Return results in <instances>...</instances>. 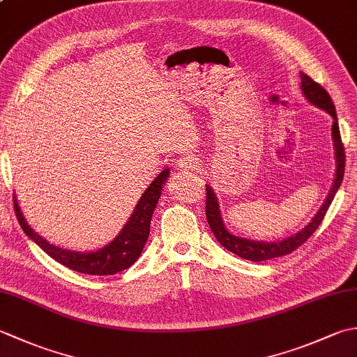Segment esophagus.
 I'll return each mask as SVG.
<instances>
[{"mask_svg":"<svg viewBox=\"0 0 357 357\" xmlns=\"http://www.w3.org/2000/svg\"><path fill=\"white\" fill-rule=\"evenodd\" d=\"M178 169L181 172H188V170H195L196 169V161L193 156H183L178 159Z\"/></svg>","mask_w":357,"mask_h":357,"instance_id":"esophagus-1","label":"esophagus"}]
</instances>
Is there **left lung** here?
<instances>
[{
    "label": "left lung",
    "instance_id": "1",
    "mask_svg": "<svg viewBox=\"0 0 357 357\" xmlns=\"http://www.w3.org/2000/svg\"><path fill=\"white\" fill-rule=\"evenodd\" d=\"M301 90L310 104H313L316 107L325 110L333 118L331 136H333V147H335V158H336V173H335V179H333V185L321 208L317 210L314 218L304 227V229L291 234V236L271 241V242L241 238L227 230L225 222L222 219V213H221V207H219L218 196L213 188L207 185L206 215H207V222L210 225V229L213 231L219 244L229 250V252L238 255L239 257H242V259L261 262V261L273 259V257L285 256L288 253L294 252V250L304 244V242L316 231L317 227H319L325 213H327L330 204L333 202V199H335V195L337 193L340 184H342L344 170H345V151H344L342 139H340L335 104H333L327 90L317 84V82H314L308 77V75L302 72H301Z\"/></svg>",
    "mask_w": 357,
    "mask_h": 357
}]
</instances>
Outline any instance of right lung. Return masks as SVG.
I'll list each match as a JSON object with an SVG mask.
<instances>
[{"mask_svg": "<svg viewBox=\"0 0 357 357\" xmlns=\"http://www.w3.org/2000/svg\"><path fill=\"white\" fill-rule=\"evenodd\" d=\"M169 174L170 170L164 169L162 173L158 178H155L153 183L142 193L133 213L124 224L123 230L118 233V236L113 238V241H110L104 247L93 250V252H75V250L61 248L50 244L49 241H45L27 224L26 218L22 216V211L18 206L17 196H13L15 213H17L22 231L38 247H41L52 259H55L56 262L64 265V267L78 273H84V275H116L118 271H123L133 265L141 256L142 248L146 245L150 233L151 216H153L156 204L159 198H161L162 187L167 178H169Z\"/></svg>", "mask_w": 357, "mask_h": 357, "instance_id": "1", "label": "right lung"}]
</instances>
